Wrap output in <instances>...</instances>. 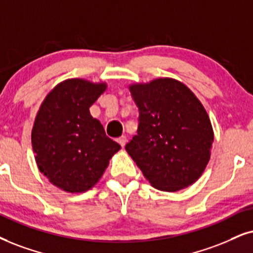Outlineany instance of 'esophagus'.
<instances>
[{
  "label": "esophagus",
  "instance_id": "1",
  "mask_svg": "<svg viewBox=\"0 0 253 253\" xmlns=\"http://www.w3.org/2000/svg\"><path fill=\"white\" fill-rule=\"evenodd\" d=\"M118 142L120 143V146H121V147H124L125 145H126V142H127V137L125 136V135L120 136V137H118Z\"/></svg>",
  "mask_w": 253,
  "mask_h": 253
}]
</instances>
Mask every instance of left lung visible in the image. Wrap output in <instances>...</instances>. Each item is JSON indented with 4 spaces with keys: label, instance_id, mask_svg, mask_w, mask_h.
I'll list each match as a JSON object with an SVG mask.
<instances>
[{
    "label": "left lung",
    "instance_id": "obj_1",
    "mask_svg": "<svg viewBox=\"0 0 253 253\" xmlns=\"http://www.w3.org/2000/svg\"><path fill=\"white\" fill-rule=\"evenodd\" d=\"M129 91L140 116L137 134L125 148L143 176L169 193L195 183L209 162L213 142L202 103L172 78L135 83Z\"/></svg>",
    "mask_w": 253,
    "mask_h": 253
}]
</instances>
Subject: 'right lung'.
Listing matches in <instances>:
<instances>
[{"instance_id": "add662e5", "label": "right lung", "mask_w": 253, "mask_h": 253, "mask_svg": "<svg viewBox=\"0 0 253 253\" xmlns=\"http://www.w3.org/2000/svg\"><path fill=\"white\" fill-rule=\"evenodd\" d=\"M106 87L103 82L66 79L51 89L37 112L31 132L37 167L66 193L94 187L121 148L89 113Z\"/></svg>"}]
</instances>
